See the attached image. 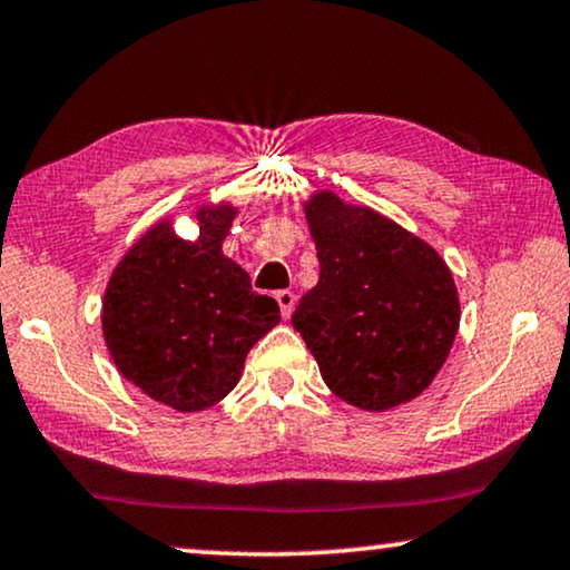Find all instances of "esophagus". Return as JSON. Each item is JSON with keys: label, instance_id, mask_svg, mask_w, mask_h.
<instances>
[{"label": "esophagus", "instance_id": "obj_1", "mask_svg": "<svg viewBox=\"0 0 570 570\" xmlns=\"http://www.w3.org/2000/svg\"><path fill=\"white\" fill-rule=\"evenodd\" d=\"M275 298L279 303V313H283V318H291V313L295 308V293L291 291H277Z\"/></svg>", "mask_w": 570, "mask_h": 570}]
</instances>
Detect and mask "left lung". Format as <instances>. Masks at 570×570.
<instances>
[{
  "label": "left lung",
  "mask_w": 570,
  "mask_h": 570,
  "mask_svg": "<svg viewBox=\"0 0 570 570\" xmlns=\"http://www.w3.org/2000/svg\"><path fill=\"white\" fill-rule=\"evenodd\" d=\"M318 283L293 328L342 401L385 411L416 399L448 360L460 324L452 275L432 246L332 193L305 205Z\"/></svg>",
  "instance_id": "8db88e82"
}]
</instances>
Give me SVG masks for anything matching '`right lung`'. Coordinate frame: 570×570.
<instances>
[{"mask_svg": "<svg viewBox=\"0 0 570 570\" xmlns=\"http://www.w3.org/2000/svg\"><path fill=\"white\" fill-rule=\"evenodd\" d=\"M234 210H200L195 244L154 226L115 269L102 303L107 350L126 381L177 411H200L242 377L246 352L279 321L220 244Z\"/></svg>", "mask_w": 570, "mask_h": 570, "instance_id": "right-lung-1", "label": "right lung"}]
</instances>
